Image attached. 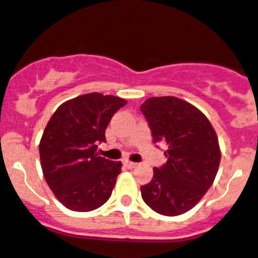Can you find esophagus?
Listing matches in <instances>:
<instances>
[{
	"label": "esophagus",
	"mask_w": 258,
	"mask_h": 258,
	"mask_svg": "<svg viewBox=\"0 0 258 258\" xmlns=\"http://www.w3.org/2000/svg\"><path fill=\"white\" fill-rule=\"evenodd\" d=\"M124 165L126 166L127 169H134V167H137V163L134 162H131V161H125Z\"/></svg>",
	"instance_id": "esophagus-1"
}]
</instances>
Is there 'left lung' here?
Here are the masks:
<instances>
[{
	"instance_id": "8db88e82",
	"label": "left lung",
	"mask_w": 258,
	"mask_h": 258,
	"mask_svg": "<svg viewBox=\"0 0 258 258\" xmlns=\"http://www.w3.org/2000/svg\"><path fill=\"white\" fill-rule=\"evenodd\" d=\"M141 112L153 141L167 145V162L154 167L153 179L141 187L142 199L165 216L184 214L199 203L218 174L216 132L201 110L174 96L150 97Z\"/></svg>"
}]
</instances>
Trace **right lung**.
Segmentation results:
<instances>
[{"mask_svg": "<svg viewBox=\"0 0 258 258\" xmlns=\"http://www.w3.org/2000/svg\"><path fill=\"white\" fill-rule=\"evenodd\" d=\"M126 100L86 93L61 104L51 116L39 144L44 179L64 207L88 212L112 195L121 162L96 153L105 142V129Z\"/></svg>", "mask_w": 258, "mask_h": 258, "instance_id": "1", "label": "right lung"}]
</instances>
